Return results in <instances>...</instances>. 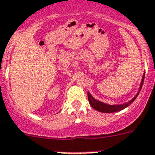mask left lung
<instances>
[{"label": "left lung", "instance_id": "8db88e82", "mask_svg": "<svg viewBox=\"0 0 155 155\" xmlns=\"http://www.w3.org/2000/svg\"><path fill=\"white\" fill-rule=\"evenodd\" d=\"M145 78V74H143L142 78V81H141L140 87H139V90H138V93L136 94V95L133 98L131 99L130 101H127L126 103L123 104H117V105H109V104L104 103L102 101H100L97 99H95L94 97H93L92 95L90 94V93L88 92V100H89V102H90V106H92L93 108L96 110L99 111V112L101 113H114L117 112V111H120L123 110V109L127 108V106H129L132 102H133L134 100L136 99V97H138V94L140 92L141 89L142 87V85H143V81H144Z\"/></svg>", "mask_w": 155, "mask_h": 155}]
</instances>
